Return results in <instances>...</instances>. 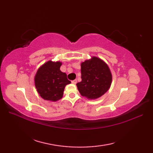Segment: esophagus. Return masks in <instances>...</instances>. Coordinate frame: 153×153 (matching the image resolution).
Here are the masks:
<instances>
[{
	"label": "esophagus",
	"mask_w": 153,
	"mask_h": 153,
	"mask_svg": "<svg viewBox=\"0 0 153 153\" xmlns=\"http://www.w3.org/2000/svg\"><path fill=\"white\" fill-rule=\"evenodd\" d=\"M76 82H77V80H76V79H75V80H73L71 81V83H72V84H76Z\"/></svg>",
	"instance_id": "esophagus-1"
}]
</instances>
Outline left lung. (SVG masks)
<instances>
[{"label": "left lung", "instance_id": "obj_1", "mask_svg": "<svg viewBox=\"0 0 153 153\" xmlns=\"http://www.w3.org/2000/svg\"><path fill=\"white\" fill-rule=\"evenodd\" d=\"M82 81L76 84L82 96L96 99L107 91L112 83V74L105 62L93 57L81 64Z\"/></svg>", "mask_w": 153, "mask_h": 153}]
</instances>
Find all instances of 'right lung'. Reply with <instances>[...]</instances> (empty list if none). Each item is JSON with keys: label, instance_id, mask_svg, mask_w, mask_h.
Listing matches in <instances>:
<instances>
[{"label": "right lung", "instance_id": "obj_1", "mask_svg": "<svg viewBox=\"0 0 153 153\" xmlns=\"http://www.w3.org/2000/svg\"><path fill=\"white\" fill-rule=\"evenodd\" d=\"M61 62L48 61L41 66L34 78L35 85L41 98L56 101L62 98L64 87L71 82L65 73L60 70Z\"/></svg>", "mask_w": 153, "mask_h": 153}]
</instances>
